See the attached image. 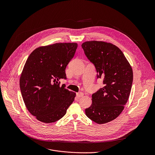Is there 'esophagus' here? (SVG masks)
I'll return each instance as SVG.
<instances>
[{
  "mask_svg": "<svg viewBox=\"0 0 155 155\" xmlns=\"http://www.w3.org/2000/svg\"><path fill=\"white\" fill-rule=\"evenodd\" d=\"M84 93H83V92H78V93H76V96H77L78 98L83 97V96H84Z\"/></svg>",
  "mask_w": 155,
  "mask_h": 155,
  "instance_id": "1",
  "label": "esophagus"
}]
</instances>
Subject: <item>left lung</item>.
<instances>
[{"mask_svg": "<svg viewBox=\"0 0 155 155\" xmlns=\"http://www.w3.org/2000/svg\"><path fill=\"white\" fill-rule=\"evenodd\" d=\"M82 48L104 85L92 95V104L85 109L86 115L98 124L109 122L122 113L129 98L132 67L121 50L110 43L87 41Z\"/></svg>", "mask_w": 155, "mask_h": 155, "instance_id": "obj_1", "label": "left lung"}]
</instances>
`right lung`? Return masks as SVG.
Masks as SVG:
<instances>
[{
  "label": "right lung",
  "instance_id": "1",
  "mask_svg": "<svg viewBox=\"0 0 155 155\" xmlns=\"http://www.w3.org/2000/svg\"><path fill=\"white\" fill-rule=\"evenodd\" d=\"M77 48L76 43H57L39 47L28 57L20 87L27 110L38 120H58L73 102L76 93L59 81L66 79V68Z\"/></svg>",
  "mask_w": 155,
  "mask_h": 155
}]
</instances>
